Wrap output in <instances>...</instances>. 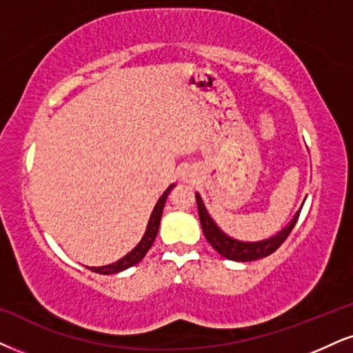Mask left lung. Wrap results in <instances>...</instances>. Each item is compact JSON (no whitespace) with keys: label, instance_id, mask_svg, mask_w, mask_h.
Listing matches in <instances>:
<instances>
[{"label":"left lung","instance_id":"1","mask_svg":"<svg viewBox=\"0 0 353 353\" xmlns=\"http://www.w3.org/2000/svg\"><path fill=\"white\" fill-rule=\"evenodd\" d=\"M196 204H198V214H199V221H201V228L204 232V237L206 241L211 243L212 249H214L217 254H221L225 259L229 260H236V262H252V260H259L263 259V256L272 255L278 247L281 245L283 242L288 239V236L293 230L294 224H296L299 212L294 214L293 221L286 225L281 232H278L276 236L267 239V241H260V242H241V241H234L232 237L225 236V234L217 228L214 221L211 219V216L208 214L206 208H204V203L199 194H196Z\"/></svg>","mask_w":353,"mask_h":353}]
</instances>
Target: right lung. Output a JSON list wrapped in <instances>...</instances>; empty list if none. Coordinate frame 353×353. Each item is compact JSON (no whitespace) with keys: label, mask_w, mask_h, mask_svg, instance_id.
<instances>
[{"label":"right lung","mask_w":353,"mask_h":353,"mask_svg":"<svg viewBox=\"0 0 353 353\" xmlns=\"http://www.w3.org/2000/svg\"><path fill=\"white\" fill-rule=\"evenodd\" d=\"M175 185H170L167 191L160 196L159 201H157L154 211H152L150 214V219H149V225H147V230L145 234H143L142 241L137 243V247L134 249L132 252H129L128 255L123 256L121 260H117V262L111 263V265H106V267H88V270L94 273H99V275H111V273H117V272H123V270L132 267V265H136L141 262V260L145 256L147 252L152 247V243H154L155 237H157V232H159V225H160V219H162V212H163V206H165V201H167V196L170 193V190L173 188Z\"/></svg>","instance_id":"right-lung-1"}]
</instances>
